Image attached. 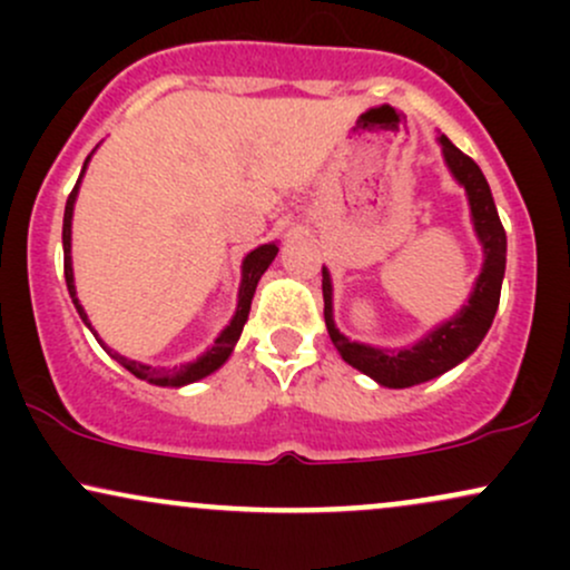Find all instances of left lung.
I'll return each mask as SVG.
<instances>
[{"mask_svg": "<svg viewBox=\"0 0 570 570\" xmlns=\"http://www.w3.org/2000/svg\"><path fill=\"white\" fill-rule=\"evenodd\" d=\"M444 160H448L450 171L469 193V206H472L474 230L480 235L482 248H485V265H482L480 278L469 297V305L461 307L455 318L434 330L426 340L412 345L407 351H381L372 345L351 343L348 337L340 335L335 318H332V284L330 273L324 267L322 292H324V322L330 330L332 343L340 351V356L356 367L372 381L389 389H410V385L426 383L431 377L442 375V372L453 370L463 358L472 353L482 337L488 335L490 324H493L495 311H499L501 299V281L503 267H507V233L495 212L493 195H490L488 179L482 176L480 166L463 155L448 136H440Z\"/></svg>", "mask_w": 570, "mask_h": 570, "instance_id": "1", "label": "left lung"}]
</instances>
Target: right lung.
<instances>
[{
  "instance_id": "add662e5",
  "label": "right lung",
  "mask_w": 570,
  "mask_h": 570,
  "mask_svg": "<svg viewBox=\"0 0 570 570\" xmlns=\"http://www.w3.org/2000/svg\"><path fill=\"white\" fill-rule=\"evenodd\" d=\"M88 163V160H85ZM85 171V168H82ZM82 176V174H80ZM77 187H80V179H77L75 189L69 193L67 198V212H63V276H67V289L71 294V303H75L77 313H80V318L85 324H88V316H85L82 305L77 303V294H75V276H71V212H75V198H77ZM278 254V246L276 244H265L259 248H254L252 254L244 259V281H240V289H238V307H235V316L233 322L222 330V335L214 340V345L203 353L200 358H195V362L189 364H179V367H147V364H139V362H130V358L120 356V353L109 351L107 345L98 340V335L94 330V335L98 343L107 348V353L112 358L126 367L130 375H136L139 381H147V383H155V385H174V389H179V385H187V383H195L200 381V377L212 375L214 370H219L222 364L227 362V356H230L235 343H238L240 337V330H244L246 318H248V307H252V297H254V289H257V281L263 278V273L267 271V265L276 259ZM90 326V324H88Z\"/></svg>"
}]
</instances>
